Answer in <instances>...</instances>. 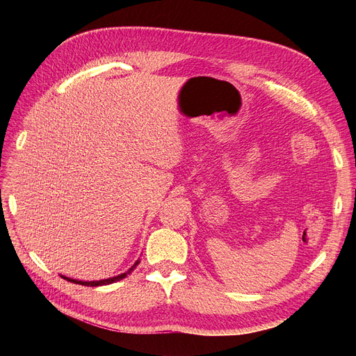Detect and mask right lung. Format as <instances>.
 Wrapping results in <instances>:
<instances>
[{
    "label": "right lung",
    "instance_id": "right-lung-1",
    "mask_svg": "<svg viewBox=\"0 0 356 356\" xmlns=\"http://www.w3.org/2000/svg\"><path fill=\"white\" fill-rule=\"evenodd\" d=\"M139 264V261H136L131 268H129V270L126 272V273H123V275H118V276H114V277H110V279H104V281H92V282H84V281H75V279H70V277H65V276H62L63 279H67V281H70V282H74V284H80V285H84V286H101V285H108V284H113V282H117V281H120V279H123V277H126L129 273H131L134 268L136 267Z\"/></svg>",
    "mask_w": 356,
    "mask_h": 356
}]
</instances>
